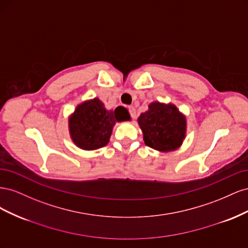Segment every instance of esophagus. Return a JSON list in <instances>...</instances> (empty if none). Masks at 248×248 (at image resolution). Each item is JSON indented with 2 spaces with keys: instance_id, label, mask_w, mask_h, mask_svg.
I'll list each match as a JSON object with an SVG mask.
<instances>
[{
  "instance_id": "34e87169",
  "label": "esophagus",
  "mask_w": 248,
  "mask_h": 248,
  "mask_svg": "<svg viewBox=\"0 0 248 248\" xmlns=\"http://www.w3.org/2000/svg\"><path fill=\"white\" fill-rule=\"evenodd\" d=\"M129 112H130L132 119H136L137 118V110H136V108H134L133 107H129Z\"/></svg>"
}]
</instances>
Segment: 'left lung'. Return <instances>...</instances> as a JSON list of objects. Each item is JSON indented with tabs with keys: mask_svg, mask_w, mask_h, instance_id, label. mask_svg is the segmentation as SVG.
Returning <instances> with one entry per match:
<instances>
[{
	"mask_svg": "<svg viewBox=\"0 0 248 248\" xmlns=\"http://www.w3.org/2000/svg\"><path fill=\"white\" fill-rule=\"evenodd\" d=\"M138 123L145 144L162 153L176 151L186 137V116L171 102H151Z\"/></svg>",
	"mask_w": 248,
	"mask_h": 248,
	"instance_id": "obj_1",
	"label": "left lung"
}]
</instances>
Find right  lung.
<instances>
[{"mask_svg": "<svg viewBox=\"0 0 248 248\" xmlns=\"http://www.w3.org/2000/svg\"><path fill=\"white\" fill-rule=\"evenodd\" d=\"M116 109H107L97 97L78 104L68 117V129L73 144L86 151L107 146L116 123L130 120L118 117Z\"/></svg>", "mask_w": 248, "mask_h": 248, "instance_id": "add662e5", "label": "right lung"}]
</instances>
